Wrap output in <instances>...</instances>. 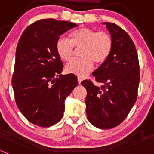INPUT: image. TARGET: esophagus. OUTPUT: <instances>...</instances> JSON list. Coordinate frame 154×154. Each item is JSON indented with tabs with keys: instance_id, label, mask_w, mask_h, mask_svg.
<instances>
[{
	"instance_id": "1",
	"label": "esophagus",
	"mask_w": 154,
	"mask_h": 154,
	"mask_svg": "<svg viewBox=\"0 0 154 154\" xmlns=\"http://www.w3.org/2000/svg\"><path fill=\"white\" fill-rule=\"evenodd\" d=\"M82 78H79V77L78 78V82H79V84H81V82H82Z\"/></svg>"
}]
</instances>
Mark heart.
Wrapping results in <instances>:
<instances>
[{
  "label": "heart",
  "mask_w": 154,
  "mask_h": 154,
  "mask_svg": "<svg viewBox=\"0 0 154 154\" xmlns=\"http://www.w3.org/2000/svg\"><path fill=\"white\" fill-rule=\"evenodd\" d=\"M70 40L60 37L55 44L58 56L65 62L72 58L75 48H80L79 59L71 61L65 66L66 72L85 77L92 71L94 62L103 65L110 56L113 48L112 37L106 32H97L89 28H78L69 35Z\"/></svg>",
  "instance_id": "1"
}]
</instances>
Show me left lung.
Returning <instances> with one entry per match:
<instances>
[{
  "mask_svg": "<svg viewBox=\"0 0 154 154\" xmlns=\"http://www.w3.org/2000/svg\"><path fill=\"white\" fill-rule=\"evenodd\" d=\"M113 41L107 61L92 75L101 87L90 80L82 85L86 89V115L89 121L99 129H111L120 124L128 116L137 99L140 65L135 45L130 35L118 25L103 22Z\"/></svg>",
  "mask_w": 154,
  "mask_h": 154,
  "instance_id": "1",
  "label": "left lung"
}]
</instances>
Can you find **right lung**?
<instances>
[{
    "label": "right lung",
    "mask_w": 154,
    "mask_h": 154,
    "mask_svg": "<svg viewBox=\"0 0 154 154\" xmlns=\"http://www.w3.org/2000/svg\"><path fill=\"white\" fill-rule=\"evenodd\" d=\"M77 26L42 19L30 24L19 39L11 83L19 110L33 124L48 127L58 123L65 99L78 85L75 75H61L63 63L55 49L59 36Z\"/></svg>",
    "instance_id": "obj_1"
}]
</instances>
